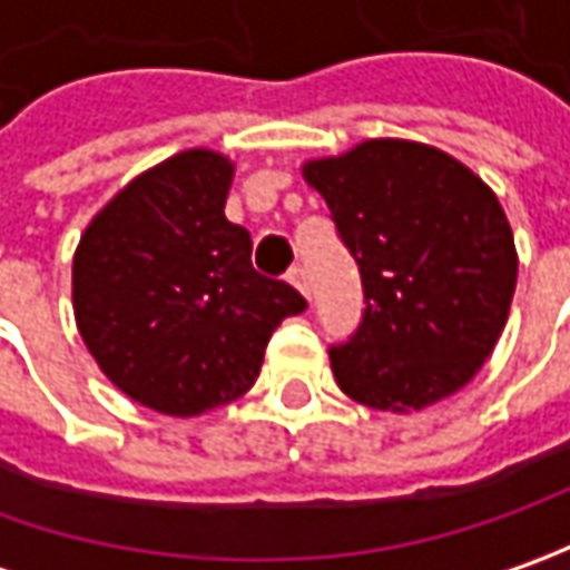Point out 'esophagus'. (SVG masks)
<instances>
[{"label": "esophagus", "mask_w": 570, "mask_h": 570, "mask_svg": "<svg viewBox=\"0 0 570 570\" xmlns=\"http://www.w3.org/2000/svg\"><path fill=\"white\" fill-rule=\"evenodd\" d=\"M288 282L295 285V288H297V292H301V295L311 297V285H307V273H304L301 266H295V269L288 273Z\"/></svg>", "instance_id": "esophagus-1"}]
</instances>
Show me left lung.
<instances>
[{
	"label": "left lung",
	"mask_w": 570,
	"mask_h": 570,
	"mask_svg": "<svg viewBox=\"0 0 570 570\" xmlns=\"http://www.w3.org/2000/svg\"><path fill=\"white\" fill-rule=\"evenodd\" d=\"M301 174L362 269V326L330 352L342 393L405 415L463 390L501 340L517 288L514 230L494 189L412 139H364L307 158Z\"/></svg>",
	"instance_id": "obj_1"
}]
</instances>
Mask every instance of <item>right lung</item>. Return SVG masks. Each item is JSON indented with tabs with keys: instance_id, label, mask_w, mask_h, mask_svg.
<instances>
[{
	"instance_id": "obj_1",
	"label": "right lung",
	"mask_w": 570,
	"mask_h": 570,
	"mask_svg": "<svg viewBox=\"0 0 570 570\" xmlns=\"http://www.w3.org/2000/svg\"><path fill=\"white\" fill-rule=\"evenodd\" d=\"M234 161L187 148L148 167L81 230L78 336L132 403L193 419L244 396L273 330L307 307L253 269L250 234L225 218Z\"/></svg>"
}]
</instances>
